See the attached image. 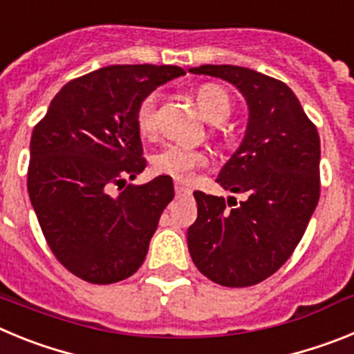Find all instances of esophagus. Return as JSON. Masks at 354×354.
<instances>
[{
  "instance_id": "esophagus-1",
  "label": "esophagus",
  "mask_w": 354,
  "mask_h": 354,
  "mask_svg": "<svg viewBox=\"0 0 354 354\" xmlns=\"http://www.w3.org/2000/svg\"><path fill=\"white\" fill-rule=\"evenodd\" d=\"M175 193H177L179 196H186V195H192V189H189L187 186H184V184L177 183L175 184Z\"/></svg>"
}]
</instances>
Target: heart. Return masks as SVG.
Segmentation results:
<instances>
[{
    "instance_id": "heart-1",
    "label": "heart",
    "mask_w": 354,
    "mask_h": 354,
    "mask_svg": "<svg viewBox=\"0 0 354 354\" xmlns=\"http://www.w3.org/2000/svg\"><path fill=\"white\" fill-rule=\"evenodd\" d=\"M195 101L200 113L209 122H223L230 115V97L218 84H200L195 90ZM134 124L143 138H152L158 131V95L154 92L142 97L134 111ZM209 165L205 150L183 145H165L152 156L156 174L167 175L177 183H192L196 171Z\"/></svg>"
}]
</instances>
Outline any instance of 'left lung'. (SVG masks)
Wrapping results in <instances>:
<instances>
[{"label":"left lung","mask_w":354,"mask_h":354,"mask_svg":"<svg viewBox=\"0 0 354 354\" xmlns=\"http://www.w3.org/2000/svg\"><path fill=\"white\" fill-rule=\"evenodd\" d=\"M236 84L248 102L245 140L216 183L246 196L239 205L195 192L198 218L187 248L204 277L223 287H250L277 273L301 241L321 195L317 127L282 81L237 65H200ZM237 204V202H236Z\"/></svg>","instance_id":"left-lung-1"}]
</instances>
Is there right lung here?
I'll return each mask as SVG.
<instances>
[{
	"mask_svg": "<svg viewBox=\"0 0 354 354\" xmlns=\"http://www.w3.org/2000/svg\"><path fill=\"white\" fill-rule=\"evenodd\" d=\"M183 74L149 64L84 74L56 93L31 133V205L55 257L84 282H120L145 261L174 183L159 175L127 184L147 167L134 111L142 97Z\"/></svg>",
	"mask_w": 354,
	"mask_h": 354,
	"instance_id": "right-lung-1",
	"label": "right lung"
}]
</instances>
